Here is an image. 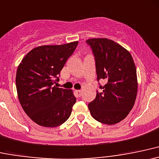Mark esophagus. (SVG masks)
Wrapping results in <instances>:
<instances>
[{
    "mask_svg": "<svg viewBox=\"0 0 159 159\" xmlns=\"http://www.w3.org/2000/svg\"><path fill=\"white\" fill-rule=\"evenodd\" d=\"M75 92H76V95H77L78 97H80V96H81L82 90H76V91H75Z\"/></svg>",
    "mask_w": 159,
    "mask_h": 159,
    "instance_id": "obj_1",
    "label": "esophagus"
}]
</instances>
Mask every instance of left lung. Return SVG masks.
<instances>
[{
    "instance_id": "obj_1",
    "label": "left lung",
    "mask_w": 159,
    "mask_h": 159,
    "mask_svg": "<svg viewBox=\"0 0 159 159\" xmlns=\"http://www.w3.org/2000/svg\"><path fill=\"white\" fill-rule=\"evenodd\" d=\"M95 58L100 86L95 99L89 103L91 115L98 122L115 125L126 118L134 105L137 94V76L131 53L115 41L107 38L86 40Z\"/></svg>"
}]
</instances>
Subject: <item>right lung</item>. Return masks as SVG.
I'll list each match as a JSON object with an SVG mask.
<instances>
[{
    "mask_svg": "<svg viewBox=\"0 0 159 159\" xmlns=\"http://www.w3.org/2000/svg\"><path fill=\"white\" fill-rule=\"evenodd\" d=\"M78 41L62 45L40 46L31 49L18 66L16 84L19 101L25 113L40 126L54 128L70 117L76 103L71 89L53 83Z\"/></svg>",
    "mask_w": 159,
    "mask_h": 159,
    "instance_id": "add662e5",
    "label": "right lung"
}]
</instances>
